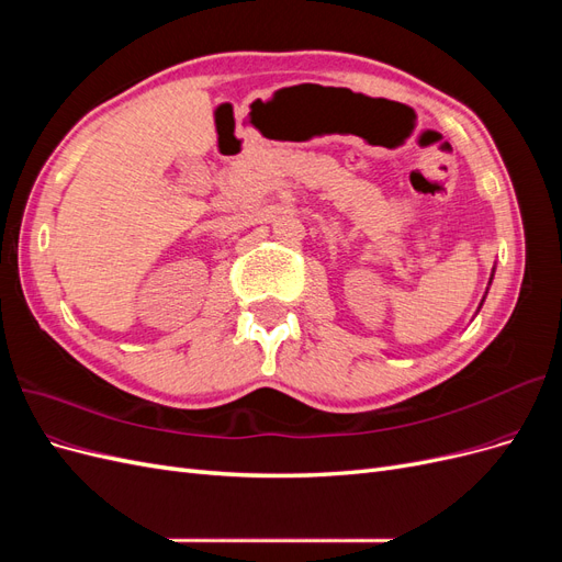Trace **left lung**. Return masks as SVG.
<instances>
[{
  "instance_id": "left-lung-1",
  "label": "left lung",
  "mask_w": 562,
  "mask_h": 562,
  "mask_svg": "<svg viewBox=\"0 0 562 562\" xmlns=\"http://www.w3.org/2000/svg\"><path fill=\"white\" fill-rule=\"evenodd\" d=\"M492 277H495V269H492ZM492 277H490V283H492ZM483 300H485V297H483ZM481 307H483V302H481ZM481 307H479V310H481Z\"/></svg>"
}]
</instances>
